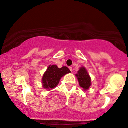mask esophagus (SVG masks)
<instances>
[{"label": "esophagus", "mask_w": 128, "mask_h": 128, "mask_svg": "<svg viewBox=\"0 0 128 128\" xmlns=\"http://www.w3.org/2000/svg\"><path fill=\"white\" fill-rule=\"evenodd\" d=\"M69 69H70V70L71 71V72H72V67H71V66H70V67H69Z\"/></svg>", "instance_id": "1"}]
</instances>
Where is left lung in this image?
<instances>
[{"label":"left lung","mask_w":128,"mask_h":128,"mask_svg":"<svg viewBox=\"0 0 128 128\" xmlns=\"http://www.w3.org/2000/svg\"><path fill=\"white\" fill-rule=\"evenodd\" d=\"M76 76L78 78L80 86L84 90H88L92 84L91 78L84 66L80 68L78 73L76 74Z\"/></svg>","instance_id":"obj_1"}]
</instances>
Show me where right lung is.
Returning <instances> with one entry per match:
<instances>
[{
    "label": "right lung",
    "mask_w": 128,
    "mask_h": 128,
    "mask_svg": "<svg viewBox=\"0 0 128 128\" xmlns=\"http://www.w3.org/2000/svg\"><path fill=\"white\" fill-rule=\"evenodd\" d=\"M66 66L58 68L57 65H49L42 78V84L44 88L48 90L52 89L58 84L61 78L66 74L70 73Z\"/></svg>",
    "instance_id": "obj_1"
}]
</instances>
